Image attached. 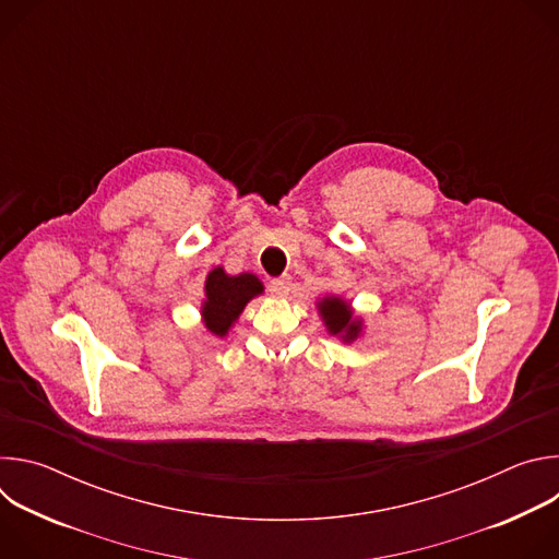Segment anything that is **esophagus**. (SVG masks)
<instances>
[{"instance_id":"1","label":"esophagus","mask_w":559,"mask_h":559,"mask_svg":"<svg viewBox=\"0 0 559 559\" xmlns=\"http://www.w3.org/2000/svg\"><path fill=\"white\" fill-rule=\"evenodd\" d=\"M289 289H292V278H289V276H281V278H272V281H270V292H272L274 296H278V298L287 296Z\"/></svg>"}]
</instances>
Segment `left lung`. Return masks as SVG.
I'll return each instance as SVG.
<instances>
[{
  "label": "left lung",
  "instance_id": "8db88e82",
  "mask_svg": "<svg viewBox=\"0 0 559 559\" xmlns=\"http://www.w3.org/2000/svg\"><path fill=\"white\" fill-rule=\"evenodd\" d=\"M323 313V321L332 334H343L345 341H354L360 332V323L352 321V309L341 298H323L318 305Z\"/></svg>",
  "mask_w": 559,
  "mask_h": 559
}]
</instances>
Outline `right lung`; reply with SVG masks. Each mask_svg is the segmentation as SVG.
Listing matches in <instances>:
<instances>
[{
    "label": "right lung",
    "mask_w": 559,
    "mask_h": 559,
    "mask_svg": "<svg viewBox=\"0 0 559 559\" xmlns=\"http://www.w3.org/2000/svg\"><path fill=\"white\" fill-rule=\"evenodd\" d=\"M263 292L261 281L254 274L227 276L223 267L207 274L203 321L214 336H225L243 307Z\"/></svg>",
    "instance_id": "add662e5"
}]
</instances>
